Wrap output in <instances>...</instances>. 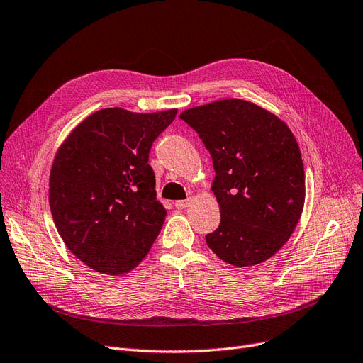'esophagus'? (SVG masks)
<instances>
[{"label": "esophagus", "mask_w": 363, "mask_h": 363, "mask_svg": "<svg viewBox=\"0 0 363 363\" xmlns=\"http://www.w3.org/2000/svg\"><path fill=\"white\" fill-rule=\"evenodd\" d=\"M191 205V199H182V201H176V208L177 210H184L186 206Z\"/></svg>", "instance_id": "obj_1"}]
</instances>
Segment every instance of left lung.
<instances>
[{"mask_svg":"<svg viewBox=\"0 0 363 363\" xmlns=\"http://www.w3.org/2000/svg\"><path fill=\"white\" fill-rule=\"evenodd\" d=\"M180 118L208 149L220 226L206 235L213 252L236 267L260 264L294 232L306 199L301 152L284 121L242 99L186 109Z\"/></svg>","mask_w":363,"mask_h":363,"instance_id":"8db88e82","label":"left lung"}]
</instances>
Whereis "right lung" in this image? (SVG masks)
<instances>
[{
	"instance_id": "obj_1",
	"label": "right lung",
	"mask_w": 363,
	"mask_h": 363,
	"mask_svg": "<svg viewBox=\"0 0 363 363\" xmlns=\"http://www.w3.org/2000/svg\"><path fill=\"white\" fill-rule=\"evenodd\" d=\"M176 115L100 109L59 146L48 179L51 216L67 250L94 272H131L160 235L167 210L149 150Z\"/></svg>"
}]
</instances>
